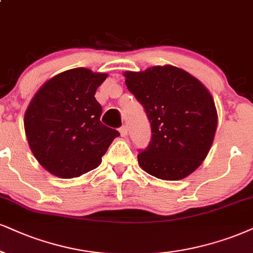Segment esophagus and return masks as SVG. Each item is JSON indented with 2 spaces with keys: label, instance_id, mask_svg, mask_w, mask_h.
Here are the masks:
<instances>
[{
  "label": "esophagus",
  "instance_id": "34e87169",
  "mask_svg": "<svg viewBox=\"0 0 253 253\" xmlns=\"http://www.w3.org/2000/svg\"><path fill=\"white\" fill-rule=\"evenodd\" d=\"M120 132H121V136L122 137H126L127 135V127L126 126H123L120 127Z\"/></svg>",
  "mask_w": 253,
  "mask_h": 253
}]
</instances>
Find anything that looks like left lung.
Here are the masks:
<instances>
[{"label":"left lung","instance_id":"8db88e82","mask_svg":"<svg viewBox=\"0 0 253 253\" xmlns=\"http://www.w3.org/2000/svg\"><path fill=\"white\" fill-rule=\"evenodd\" d=\"M123 75L151 126L150 145L137 156L139 167L164 180L188 177L207 158L217 130L210 91L188 71L170 64Z\"/></svg>","mask_w":253,"mask_h":253}]
</instances>
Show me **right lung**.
Returning a JSON list of instances; mask_svg holds the SVG:
<instances>
[{"label":"right lung","mask_w":253,"mask_h":253,"mask_svg":"<svg viewBox=\"0 0 253 253\" xmlns=\"http://www.w3.org/2000/svg\"><path fill=\"white\" fill-rule=\"evenodd\" d=\"M108 74L75 68L51 77L37 90L24 114L28 144L37 162L60 178L96 169L120 132L99 118L96 90Z\"/></svg>","instance_id":"add662e5"}]
</instances>
